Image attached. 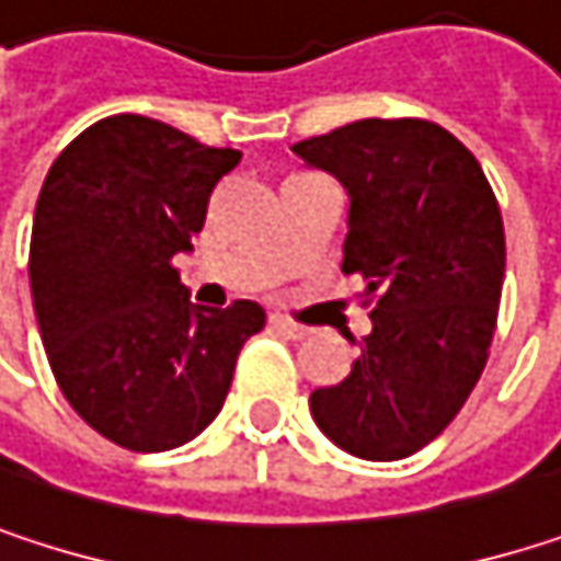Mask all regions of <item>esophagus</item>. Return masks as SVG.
<instances>
[{"mask_svg": "<svg viewBox=\"0 0 561 561\" xmlns=\"http://www.w3.org/2000/svg\"><path fill=\"white\" fill-rule=\"evenodd\" d=\"M270 324H273L279 334L291 337V341H298V337H305V334H308V328H305V324H298V321H291V318H282V314H273V318H270Z\"/></svg>", "mask_w": 561, "mask_h": 561, "instance_id": "1", "label": "esophagus"}]
</instances>
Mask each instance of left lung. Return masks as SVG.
I'll use <instances>...</instances> for the list:
<instances>
[{
	"mask_svg": "<svg viewBox=\"0 0 561 561\" xmlns=\"http://www.w3.org/2000/svg\"><path fill=\"white\" fill-rule=\"evenodd\" d=\"M351 194L344 273L374 331L351 374L311 392L318 428L367 461L438 438L484 374L504 288V220L478 159L428 119H357L295 142Z\"/></svg>",
	"mask_w": 561,
	"mask_h": 561,
	"instance_id": "8db88e82",
	"label": "left lung"
}]
</instances>
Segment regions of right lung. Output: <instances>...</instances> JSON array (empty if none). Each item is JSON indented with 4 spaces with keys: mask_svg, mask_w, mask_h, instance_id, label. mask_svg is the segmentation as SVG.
Returning <instances> with one entry per match:
<instances>
[{
    "mask_svg": "<svg viewBox=\"0 0 561 561\" xmlns=\"http://www.w3.org/2000/svg\"><path fill=\"white\" fill-rule=\"evenodd\" d=\"M237 149L119 113L83 129L48 171L28 250L42 344L64 399L129 451H169L220 412L256 301L201 308L174 256L201 233Z\"/></svg>",
    "mask_w": 561,
    "mask_h": 561,
    "instance_id": "obj_1",
    "label": "right lung"
}]
</instances>
